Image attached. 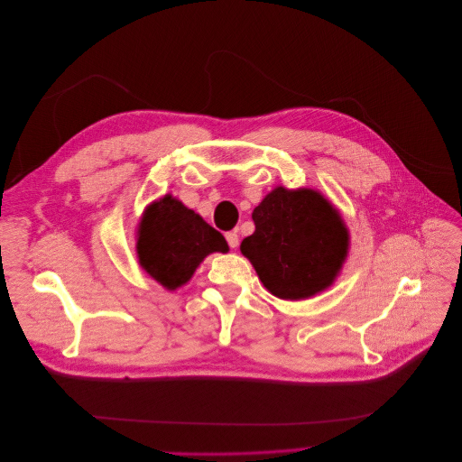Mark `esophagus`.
Returning a JSON list of instances; mask_svg holds the SVG:
<instances>
[{"instance_id":"34e87169","label":"esophagus","mask_w":462,"mask_h":462,"mask_svg":"<svg viewBox=\"0 0 462 462\" xmlns=\"http://www.w3.org/2000/svg\"><path fill=\"white\" fill-rule=\"evenodd\" d=\"M226 238H227V245H229L231 248H236V246H238V233H236V231L226 233Z\"/></svg>"}]
</instances>
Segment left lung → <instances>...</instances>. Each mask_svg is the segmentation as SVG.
I'll list each match as a JSON object with an SVG mask.
<instances>
[{"instance_id": "obj_1", "label": "left lung", "mask_w": 462, "mask_h": 462, "mask_svg": "<svg viewBox=\"0 0 462 462\" xmlns=\"http://www.w3.org/2000/svg\"><path fill=\"white\" fill-rule=\"evenodd\" d=\"M254 235L240 245L265 288L288 300L331 285L347 250L338 212L312 189L276 188L252 212Z\"/></svg>"}]
</instances>
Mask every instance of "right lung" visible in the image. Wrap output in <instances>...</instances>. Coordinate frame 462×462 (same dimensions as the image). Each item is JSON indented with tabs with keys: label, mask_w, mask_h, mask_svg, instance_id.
<instances>
[{
	"label": "right lung",
	"mask_w": 462,
	"mask_h": 462,
	"mask_svg": "<svg viewBox=\"0 0 462 462\" xmlns=\"http://www.w3.org/2000/svg\"><path fill=\"white\" fill-rule=\"evenodd\" d=\"M227 250L222 233L171 195L146 210L139 227V263L167 290L186 283L208 254Z\"/></svg>",
	"instance_id": "right-lung-1"
}]
</instances>
